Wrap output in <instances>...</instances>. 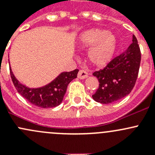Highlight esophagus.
Returning <instances> with one entry per match:
<instances>
[{
    "label": "esophagus",
    "mask_w": 155,
    "mask_h": 155,
    "mask_svg": "<svg viewBox=\"0 0 155 155\" xmlns=\"http://www.w3.org/2000/svg\"><path fill=\"white\" fill-rule=\"evenodd\" d=\"M87 75H88V73H87V71H85V70H79V73H78V78H79V79H85V78L87 76Z\"/></svg>",
    "instance_id": "1"
}]
</instances>
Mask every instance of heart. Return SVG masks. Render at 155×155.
Listing matches in <instances>:
<instances>
[{"label": "heart", "mask_w": 155, "mask_h": 155, "mask_svg": "<svg viewBox=\"0 0 155 155\" xmlns=\"http://www.w3.org/2000/svg\"><path fill=\"white\" fill-rule=\"evenodd\" d=\"M80 46L90 48L88 59L96 67L107 65L112 58L117 46L116 37L107 30L93 28L82 33L79 38Z\"/></svg>", "instance_id": "obj_1"}]
</instances>
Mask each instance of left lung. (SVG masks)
I'll return each instance as SVG.
<instances>
[{"mask_svg": "<svg viewBox=\"0 0 155 155\" xmlns=\"http://www.w3.org/2000/svg\"><path fill=\"white\" fill-rule=\"evenodd\" d=\"M141 61L138 41L133 36V43L124 51L114 58L102 70L93 73L99 87L92 95L95 101L103 104L116 102L129 94L137 82Z\"/></svg>", "mask_w": 155, "mask_h": 155, "instance_id": "8db88e82", "label": "left lung"}]
</instances>
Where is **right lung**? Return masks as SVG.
<instances>
[{
	"label": "right lung",
	"mask_w": 155,
	"mask_h": 155,
	"mask_svg": "<svg viewBox=\"0 0 155 155\" xmlns=\"http://www.w3.org/2000/svg\"><path fill=\"white\" fill-rule=\"evenodd\" d=\"M10 72L14 86L23 97L37 107L47 109L57 107L62 102L68 84L77 77L79 70L64 72L47 85L39 88H29L21 85L15 79L11 69Z\"/></svg>",
	"instance_id": "right-lung-1"
}]
</instances>
